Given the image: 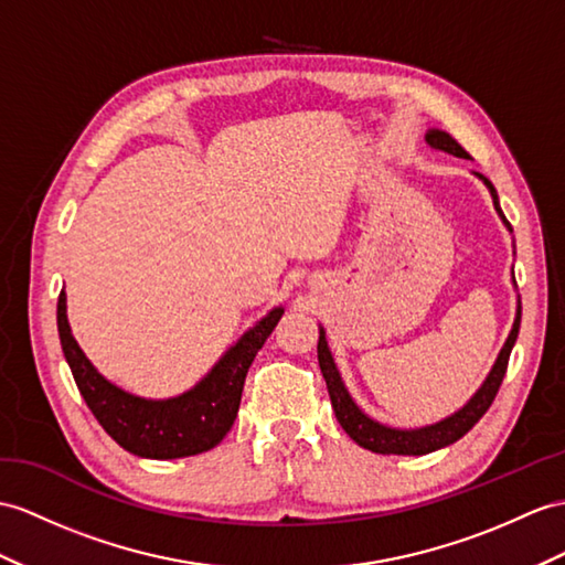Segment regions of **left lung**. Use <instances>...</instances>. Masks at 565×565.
I'll use <instances>...</instances> for the list:
<instances>
[{
    "label": "left lung",
    "instance_id": "1",
    "mask_svg": "<svg viewBox=\"0 0 565 565\" xmlns=\"http://www.w3.org/2000/svg\"><path fill=\"white\" fill-rule=\"evenodd\" d=\"M426 143H429L436 150H444V153H448V156L467 158L462 146L456 139H450L446 131L431 129L429 134H426ZM481 179H484V184L489 186L491 196H493V205H497V211L503 217V223L508 225V230H511V223H508L503 211H501V205H499L497 189H493V184L489 182L487 177H481ZM520 313H522V307L518 305V313H515V323H513L511 335H508L497 364H493L491 374L484 381V386H481L475 393L472 401L467 403L462 409H458L452 417L438 422V424H431V426H424V429H412V431L383 426L374 419H369L364 412L354 405V401L345 388V383H342V379L338 374L333 356H330L326 333L321 330V335H319V364H321V374L326 379L330 403H333V409H335V417H338L340 426L345 429V434L352 438V441L360 444L362 448L374 450V452H393V456H426V452H434L438 448L456 444L458 438H462L481 417H484V412L491 407L493 397H497V393L501 388L505 369H508V360H511V350H513L515 340H518Z\"/></svg>",
    "mask_w": 565,
    "mask_h": 565
}]
</instances>
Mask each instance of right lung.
Here are the masks:
<instances>
[{"label": "right lung", "mask_w": 565, "mask_h": 565, "mask_svg": "<svg viewBox=\"0 0 565 565\" xmlns=\"http://www.w3.org/2000/svg\"><path fill=\"white\" fill-rule=\"evenodd\" d=\"M280 316L282 309L278 307L246 330L237 345L230 348L211 374L189 393L170 401H143L113 386L95 371L68 328L64 290L57 301L62 350L86 405L124 450L153 460L199 456L223 441L239 412L246 371Z\"/></svg>", "instance_id": "obj_1"}]
</instances>
